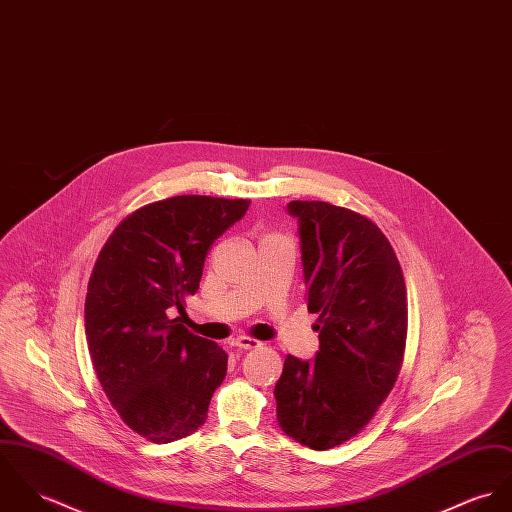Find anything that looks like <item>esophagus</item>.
<instances>
[{"instance_id": "esophagus-1", "label": "esophagus", "mask_w": 512, "mask_h": 512, "mask_svg": "<svg viewBox=\"0 0 512 512\" xmlns=\"http://www.w3.org/2000/svg\"><path fill=\"white\" fill-rule=\"evenodd\" d=\"M231 345H235L239 349H257V347H261V341L247 338V336H239V338L231 341Z\"/></svg>"}]
</instances>
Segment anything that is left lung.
<instances>
[{"instance_id": "left-lung-1", "label": "left lung", "mask_w": 512, "mask_h": 512, "mask_svg": "<svg viewBox=\"0 0 512 512\" xmlns=\"http://www.w3.org/2000/svg\"><path fill=\"white\" fill-rule=\"evenodd\" d=\"M298 218L308 312L318 314L314 361L284 359L277 420L312 450L357 436L397 383L408 304L397 253L367 216L316 200H292Z\"/></svg>"}]
</instances>
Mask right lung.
Segmentation results:
<instances>
[{"label": "right lung", "instance_id": "obj_1", "mask_svg": "<svg viewBox=\"0 0 512 512\" xmlns=\"http://www.w3.org/2000/svg\"><path fill=\"white\" fill-rule=\"evenodd\" d=\"M251 200L172 196L129 214L102 247L86 294L98 381L139 436L169 444L196 432L228 371V353L186 330L210 245Z\"/></svg>", "mask_w": 512, "mask_h": 512}]
</instances>
